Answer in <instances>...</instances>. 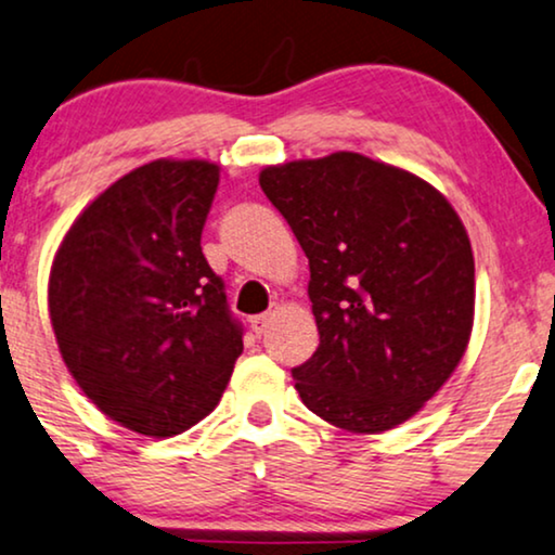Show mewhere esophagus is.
Instances as JSON below:
<instances>
[{
  "mask_svg": "<svg viewBox=\"0 0 555 555\" xmlns=\"http://www.w3.org/2000/svg\"><path fill=\"white\" fill-rule=\"evenodd\" d=\"M269 322H271V314H258L250 320V327H254L256 335H263V330L269 327Z\"/></svg>",
  "mask_w": 555,
  "mask_h": 555,
  "instance_id": "esophagus-1",
  "label": "esophagus"
}]
</instances>
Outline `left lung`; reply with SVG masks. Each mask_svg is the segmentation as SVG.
<instances>
[{
    "label": "left lung",
    "mask_w": 555,
    "mask_h": 555,
    "mask_svg": "<svg viewBox=\"0 0 555 555\" xmlns=\"http://www.w3.org/2000/svg\"><path fill=\"white\" fill-rule=\"evenodd\" d=\"M261 190L309 258L320 347L294 367L327 424L380 434L424 409L475 322L467 228L437 188L358 152L263 167Z\"/></svg>",
    "instance_id": "1"
}]
</instances>
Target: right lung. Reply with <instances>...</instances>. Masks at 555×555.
I'll use <instances>...</instances> for the list:
<instances>
[{"label":"right lung","instance_id":"add662e5","mask_svg":"<svg viewBox=\"0 0 555 555\" xmlns=\"http://www.w3.org/2000/svg\"><path fill=\"white\" fill-rule=\"evenodd\" d=\"M218 182L205 159L131 169L80 212L50 269L63 363L95 409L144 437L208 416L243 352L201 246Z\"/></svg>","mask_w":555,"mask_h":555}]
</instances>
